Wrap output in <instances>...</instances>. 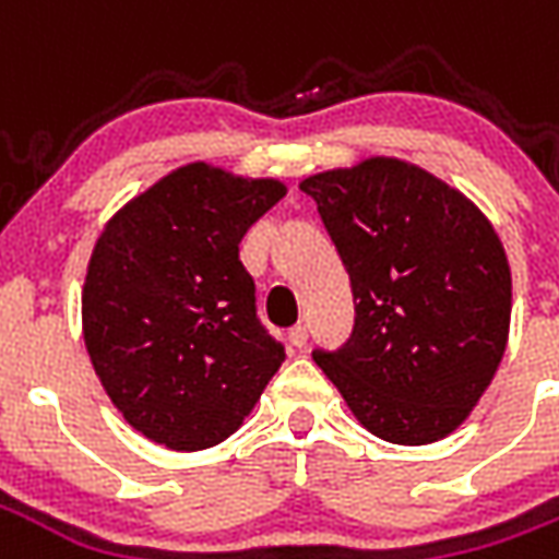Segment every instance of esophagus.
<instances>
[{
  "label": "esophagus",
  "mask_w": 559,
  "mask_h": 559,
  "mask_svg": "<svg viewBox=\"0 0 559 559\" xmlns=\"http://www.w3.org/2000/svg\"><path fill=\"white\" fill-rule=\"evenodd\" d=\"M287 338H290L293 347H305L308 344V326H302V323H296V326L287 332Z\"/></svg>",
  "instance_id": "esophagus-1"
}]
</instances>
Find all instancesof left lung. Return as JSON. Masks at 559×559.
Returning <instances> with one entry per match:
<instances>
[{
    "mask_svg": "<svg viewBox=\"0 0 559 559\" xmlns=\"http://www.w3.org/2000/svg\"><path fill=\"white\" fill-rule=\"evenodd\" d=\"M299 188L314 197L356 302L347 344L314 350V362L380 440H443L503 359L512 275L500 236L461 191L399 158Z\"/></svg>",
    "mask_w": 559,
    "mask_h": 559,
    "instance_id": "obj_1",
    "label": "left lung"
}]
</instances>
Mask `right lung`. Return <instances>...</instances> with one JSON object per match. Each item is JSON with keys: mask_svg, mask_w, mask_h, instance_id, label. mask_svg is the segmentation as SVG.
<instances>
[{"mask_svg": "<svg viewBox=\"0 0 559 559\" xmlns=\"http://www.w3.org/2000/svg\"><path fill=\"white\" fill-rule=\"evenodd\" d=\"M287 194L203 160L107 221L83 284L92 368L131 428L176 452L227 440L284 362L239 242Z\"/></svg>", "mask_w": 559, "mask_h": 559, "instance_id": "1", "label": "right lung"}]
</instances>
